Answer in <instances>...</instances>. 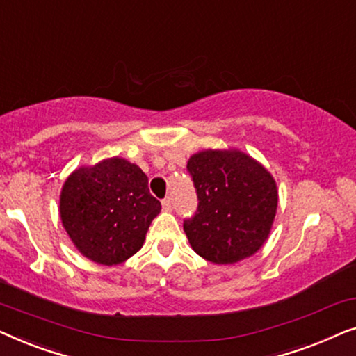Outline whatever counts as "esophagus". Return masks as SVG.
<instances>
[{
    "instance_id": "34e87169",
    "label": "esophagus",
    "mask_w": 356,
    "mask_h": 356,
    "mask_svg": "<svg viewBox=\"0 0 356 356\" xmlns=\"http://www.w3.org/2000/svg\"><path fill=\"white\" fill-rule=\"evenodd\" d=\"M162 207H163V211H167V212H170L173 209V202H172V197H165L163 201H162Z\"/></svg>"
}]
</instances>
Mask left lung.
<instances>
[{"label": "left lung", "instance_id": "left-lung-1", "mask_svg": "<svg viewBox=\"0 0 356 356\" xmlns=\"http://www.w3.org/2000/svg\"><path fill=\"white\" fill-rule=\"evenodd\" d=\"M197 211L183 223L204 259L233 264L264 245L274 223L277 184L259 162L240 150H204L188 160Z\"/></svg>", "mask_w": 356, "mask_h": 356}]
</instances>
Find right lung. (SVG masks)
<instances>
[{
  "label": "right lung",
  "instance_id": "obj_1",
  "mask_svg": "<svg viewBox=\"0 0 356 356\" xmlns=\"http://www.w3.org/2000/svg\"><path fill=\"white\" fill-rule=\"evenodd\" d=\"M160 209L143 170L118 157L77 168L60 197L71 241L81 254L104 266L120 264L143 248Z\"/></svg>",
  "mask_w": 356,
  "mask_h": 356
}]
</instances>
